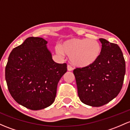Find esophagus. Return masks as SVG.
I'll return each mask as SVG.
<instances>
[{"label":"esophagus","mask_w":130,"mask_h":130,"mask_svg":"<svg viewBox=\"0 0 130 130\" xmlns=\"http://www.w3.org/2000/svg\"><path fill=\"white\" fill-rule=\"evenodd\" d=\"M67 70L68 71H72L73 70V68H72L71 66H70V65H67Z\"/></svg>","instance_id":"34e87169"}]
</instances>
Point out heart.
<instances>
[{"label": "heart", "mask_w": 130, "mask_h": 130, "mask_svg": "<svg viewBox=\"0 0 130 130\" xmlns=\"http://www.w3.org/2000/svg\"><path fill=\"white\" fill-rule=\"evenodd\" d=\"M101 45L98 41L88 39H70L63 42L57 50L59 55L69 57L71 63L76 67L92 65L100 55Z\"/></svg>", "instance_id": "b5f03b06"}]
</instances>
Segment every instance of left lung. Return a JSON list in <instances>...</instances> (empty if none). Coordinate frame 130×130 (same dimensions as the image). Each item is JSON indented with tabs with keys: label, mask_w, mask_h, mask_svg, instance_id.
<instances>
[{
	"label": "left lung",
	"mask_w": 130,
	"mask_h": 130,
	"mask_svg": "<svg viewBox=\"0 0 130 130\" xmlns=\"http://www.w3.org/2000/svg\"><path fill=\"white\" fill-rule=\"evenodd\" d=\"M99 40L102 47L97 60L90 66L73 70L80 100L95 107L106 104L118 95L126 71L119 46L104 39Z\"/></svg>",
	"instance_id": "1"
}]
</instances>
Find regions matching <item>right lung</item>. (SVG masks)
<instances>
[{
    "instance_id": "add662e5",
    "label": "right lung",
    "mask_w": 130,
    "mask_h": 130,
    "mask_svg": "<svg viewBox=\"0 0 130 130\" xmlns=\"http://www.w3.org/2000/svg\"><path fill=\"white\" fill-rule=\"evenodd\" d=\"M47 43L43 38H27L12 50L5 67L11 96L30 110H42L54 103L58 82L67 70L66 63L54 61Z\"/></svg>"
}]
</instances>
